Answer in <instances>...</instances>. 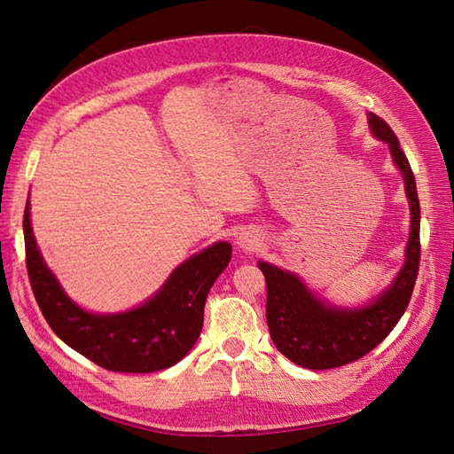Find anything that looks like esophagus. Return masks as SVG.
<instances>
[{"instance_id":"obj_1","label":"esophagus","mask_w":454,"mask_h":454,"mask_svg":"<svg viewBox=\"0 0 454 454\" xmlns=\"http://www.w3.org/2000/svg\"><path fill=\"white\" fill-rule=\"evenodd\" d=\"M237 244L242 250H254L257 246V237L252 235V232H240V237L237 239Z\"/></svg>"}]
</instances>
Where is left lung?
I'll return each mask as SVG.
<instances>
[{
	"mask_svg": "<svg viewBox=\"0 0 454 454\" xmlns=\"http://www.w3.org/2000/svg\"><path fill=\"white\" fill-rule=\"evenodd\" d=\"M369 129L390 147L402 170L411 210L405 263L394 282L371 305L337 309L325 305L295 274L265 261L259 269L267 282V324L270 339L286 358L307 369H333L360 360L388 337L403 316L419 277L420 204L411 164L387 121L369 114Z\"/></svg>",
	"mask_w": 454,
	"mask_h": 454,
	"instance_id": "left-lung-1",
	"label": "left lung"
}]
</instances>
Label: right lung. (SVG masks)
I'll use <instances>...</instances> for the list:
<instances>
[{"instance_id":"1","label":"right lung","mask_w":454,"mask_h":454,"mask_svg":"<svg viewBox=\"0 0 454 454\" xmlns=\"http://www.w3.org/2000/svg\"><path fill=\"white\" fill-rule=\"evenodd\" d=\"M24 246L32 290L52 332L96 365L119 373H153L193 348L206 297L232 254L229 242H215L177 267L138 309L94 314L77 307L45 265L30 225V200L24 210Z\"/></svg>"}]
</instances>
